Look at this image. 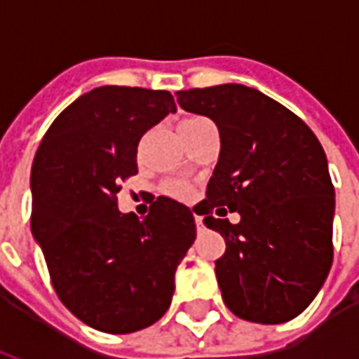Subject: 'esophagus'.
<instances>
[{"label": "esophagus", "instance_id": "1", "mask_svg": "<svg viewBox=\"0 0 359 359\" xmlns=\"http://www.w3.org/2000/svg\"><path fill=\"white\" fill-rule=\"evenodd\" d=\"M194 221H196V226H198V231H202V229H203V221H202V217H198V215H196Z\"/></svg>", "mask_w": 359, "mask_h": 359}]
</instances>
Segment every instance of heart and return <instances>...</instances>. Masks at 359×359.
Masks as SVG:
<instances>
[{
  "label": "heart",
  "instance_id": "1",
  "mask_svg": "<svg viewBox=\"0 0 359 359\" xmlns=\"http://www.w3.org/2000/svg\"><path fill=\"white\" fill-rule=\"evenodd\" d=\"M200 121H203V117H192V118H187L179 128H190V126L198 125ZM165 194L172 196V198H188L190 196V188L187 184H182V182H167L163 187Z\"/></svg>",
  "mask_w": 359,
  "mask_h": 359
}]
</instances>
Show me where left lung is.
Here are the masks:
<instances>
[{
  "instance_id": "left-lung-1",
  "label": "left lung",
  "mask_w": 359,
  "mask_h": 359,
  "mask_svg": "<svg viewBox=\"0 0 359 359\" xmlns=\"http://www.w3.org/2000/svg\"><path fill=\"white\" fill-rule=\"evenodd\" d=\"M177 102L219 128L202 215L225 238L215 275L226 308L254 323L290 321L332 265L334 187L321 144L298 115L242 84L180 90ZM226 210L241 223L221 219Z\"/></svg>"
}]
</instances>
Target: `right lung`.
<instances>
[{
  "label": "right lung",
  "instance_id": "add662e5",
  "mask_svg": "<svg viewBox=\"0 0 359 359\" xmlns=\"http://www.w3.org/2000/svg\"><path fill=\"white\" fill-rule=\"evenodd\" d=\"M177 105L167 90L102 86L43 134L32 163L30 229L65 308L92 329L126 334L161 319L175 271L196 238L190 208L159 196L121 213V182L138 172V142Z\"/></svg>",
  "mask_w": 359,
  "mask_h": 359
}]
</instances>
